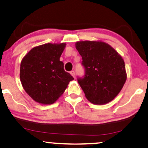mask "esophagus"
I'll return each instance as SVG.
<instances>
[{
    "instance_id": "obj_1",
    "label": "esophagus",
    "mask_w": 148,
    "mask_h": 148,
    "mask_svg": "<svg viewBox=\"0 0 148 148\" xmlns=\"http://www.w3.org/2000/svg\"><path fill=\"white\" fill-rule=\"evenodd\" d=\"M70 74H71V75H72V76H73V77H74V78H75V72L74 71V70H72V71H71V72H70Z\"/></svg>"
}]
</instances>
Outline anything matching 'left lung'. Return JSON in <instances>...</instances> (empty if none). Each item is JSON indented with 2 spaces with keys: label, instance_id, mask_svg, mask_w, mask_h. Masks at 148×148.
<instances>
[{
  "label": "left lung",
  "instance_id": "8db88e82",
  "mask_svg": "<svg viewBox=\"0 0 148 148\" xmlns=\"http://www.w3.org/2000/svg\"><path fill=\"white\" fill-rule=\"evenodd\" d=\"M76 48L85 69L78 84L90 102L105 104L116 98L126 81L122 57L108 44L101 41H80Z\"/></svg>",
  "mask_w": 148,
  "mask_h": 148
}]
</instances>
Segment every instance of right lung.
Returning a JSON list of instances; mask_svg holds the SVG:
<instances>
[{
  "label": "right lung",
  "mask_w": 148,
  "mask_h": 148,
  "mask_svg": "<svg viewBox=\"0 0 148 148\" xmlns=\"http://www.w3.org/2000/svg\"><path fill=\"white\" fill-rule=\"evenodd\" d=\"M66 43L36 46L21 63L20 78L25 92L35 102L52 104L60 98L74 78L60 60Z\"/></svg>",
  "instance_id": "obj_1"
}]
</instances>
